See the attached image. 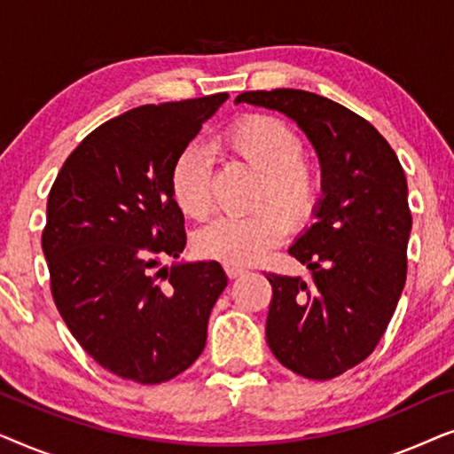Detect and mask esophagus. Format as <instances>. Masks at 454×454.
Wrapping results in <instances>:
<instances>
[{
    "label": "esophagus",
    "mask_w": 454,
    "mask_h": 454,
    "mask_svg": "<svg viewBox=\"0 0 454 454\" xmlns=\"http://www.w3.org/2000/svg\"><path fill=\"white\" fill-rule=\"evenodd\" d=\"M225 272L229 278H238L241 275H246V269H241V266H233V264H225Z\"/></svg>",
    "instance_id": "esophagus-1"
}]
</instances>
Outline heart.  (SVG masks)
<instances>
[{"label":"heart","instance_id":"1","mask_svg":"<svg viewBox=\"0 0 454 454\" xmlns=\"http://www.w3.org/2000/svg\"><path fill=\"white\" fill-rule=\"evenodd\" d=\"M219 148L260 173L254 198L258 210L247 216H223L196 233L202 256L233 266L256 264L281 244L291 227H301L318 208L325 177L320 165L303 157L301 136L269 114H252L231 123ZM171 196L190 219L202 221L213 210V165L196 146L184 148L173 160Z\"/></svg>","mask_w":454,"mask_h":454}]
</instances>
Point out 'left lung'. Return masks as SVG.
Instances as JSON below:
<instances>
[{
    "instance_id": "8db88e82",
    "label": "left lung",
    "mask_w": 454,
    "mask_h": 454,
    "mask_svg": "<svg viewBox=\"0 0 454 454\" xmlns=\"http://www.w3.org/2000/svg\"><path fill=\"white\" fill-rule=\"evenodd\" d=\"M235 103L285 114L318 154L325 190L316 223L289 247L312 278L266 275V343L295 374L331 380L376 349L405 287V171L370 121L331 98L275 89L241 92Z\"/></svg>"
}]
</instances>
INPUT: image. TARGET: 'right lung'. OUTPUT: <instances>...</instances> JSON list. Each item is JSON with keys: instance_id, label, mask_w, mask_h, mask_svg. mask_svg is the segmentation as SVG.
Here are the masks:
<instances>
[{"instance_id": "obj_1", "label": "right lung", "mask_w": 454, "mask_h": 454, "mask_svg": "<svg viewBox=\"0 0 454 454\" xmlns=\"http://www.w3.org/2000/svg\"><path fill=\"white\" fill-rule=\"evenodd\" d=\"M227 98L142 105L105 121L49 192L41 241L55 306L82 349L126 380H171L207 345L225 270L215 260L154 269L185 247L173 160Z\"/></svg>"}]
</instances>
